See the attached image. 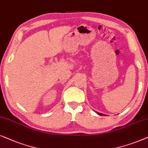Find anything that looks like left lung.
Returning <instances> with one entry per match:
<instances>
[{"mask_svg": "<svg viewBox=\"0 0 148 148\" xmlns=\"http://www.w3.org/2000/svg\"><path fill=\"white\" fill-rule=\"evenodd\" d=\"M97 114H98V115H100V116H105V114H101V113H99V112H97Z\"/></svg>", "mask_w": 148, "mask_h": 148, "instance_id": "1", "label": "left lung"}]
</instances>
